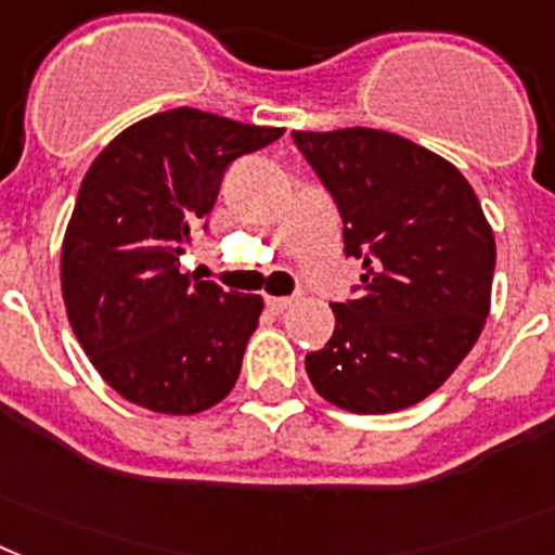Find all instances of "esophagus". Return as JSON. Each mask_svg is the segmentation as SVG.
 I'll return each mask as SVG.
<instances>
[{"label":"esophagus","instance_id":"34e87169","mask_svg":"<svg viewBox=\"0 0 555 555\" xmlns=\"http://www.w3.org/2000/svg\"><path fill=\"white\" fill-rule=\"evenodd\" d=\"M268 307L273 313H287L293 307V299H279V296H273V299H268Z\"/></svg>","mask_w":555,"mask_h":555}]
</instances>
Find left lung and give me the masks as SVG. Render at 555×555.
<instances>
[{
	"label": "left lung",
	"mask_w": 555,
	"mask_h": 555,
	"mask_svg": "<svg viewBox=\"0 0 555 555\" xmlns=\"http://www.w3.org/2000/svg\"><path fill=\"white\" fill-rule=\"evenodd\" d=\"M333 194L361 296L330 305L333 338L307 352L315 392L356 414L421 403L460 366L491 310L496 242L446 157L384 129L293 132Z\"/></svg>",
	"instance_id": "8db88e82"
}]
</instances>
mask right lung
Instances as JSON below:
<instances>
[{
    "mask_svg": "<svg viewBox=\"0 0 555 555\" xmlns=\"http://www.w3.org/2000/svg\"><path fill=\"white\" fill-rule=\"evenodd\" d=\"M282 134L177 106L124 129L83 177L62 242L64 307L98 375L129 403L197 414L234 389L262 296L191 279L180 256L228 166Z\"/></svg>",
    "mask_w": 555,
    "mask_h": 555,
    "instance_id": "obj_1",
    "label": "right lung"
}]
</instances>
